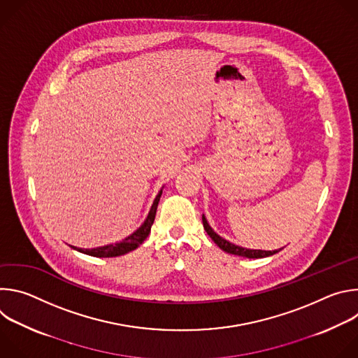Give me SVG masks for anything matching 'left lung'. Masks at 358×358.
I'll return each mask as SVG.
<instances>
[{"mask_svg":"<svg viewBox=\"0 0 358 358\" xmlns=\"http://www.w3.org/2000/svg\"><path fill=\"white\" fill-rule=\"evenodd\" d=\"M202 225L203 228H206L207 234L210 235V238L222 249L225 250L227 253H232V255H238V257H245V258H249V259H258V258H265V257H271V255L279 252V250H257V249H246V248H241V246H236L228 241H225L224 238H221L220 235H217L213 228L208 225L206 217L202 215Z\"/></svg>","mask_w":358,"mask_h":358,"instance_id":"left-lung-1","label":"left lung"}]
</instances>
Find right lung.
Segmentation results:
<instances>
[{"label":"right lung","instance_id":"1","mask_svg":"<svg viewBox=\"0 0 358 358\" xmlns=\"http://www.w3.org/2000/svg\"><path fill=\"white\" fill-rule=\"evenodd\" d=\"M162 192L163 191H160L157 194L155 202H152L151 210H150L148 217L144 221V224L134 234L127 236L123 242H119V243H115V245H108V246H101V248H96V249H79V248H73V246L72 248L79 250V252H82V253L90 255V257H96V258H115V257H122V255L134 250L138 245H141L144 242V239L150 234L151 225H152V222H155V218H156L157 206H159Z\"/></svg>","mask_w":358,"mask_h":358}]
</instances>
